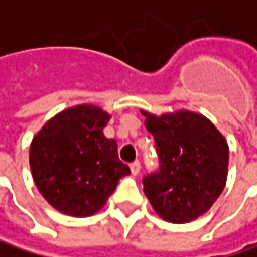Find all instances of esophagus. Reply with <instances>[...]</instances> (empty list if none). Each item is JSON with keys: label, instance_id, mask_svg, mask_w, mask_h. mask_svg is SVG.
I'll use <instances>...</instances> for the list:
<instances>
[{"label": "esophagus", "instance_id": "esophagus-1", "mask_svg": "<svg viewBox=\"0 0 257 257\" xmlns=\"http://www.w3.org/2000/svg\"><path fill=\"white\" fill-rule=\"evenodd\" d=\"M131 173H133L134 176H137V174L140 173V162H139V160H136V162L131 163Z\"/></svg>", "mask_w": 257, "mask_h": 257}]
</instances>
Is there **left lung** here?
Wrapping results in <instances>:
<instances>
[{"label": "left lung", "instance_id": "left-lung-1", "mask_svg": "<svg viewBox=\"0 0 257 257\" xmlns=\"http://www.w3.org/2000/svg\"><path fill=\"white\" fill-rule=\"evenodd\" d=\"M142 114L160 159L159 173L143 179L148 200L166 222L196 220L225 188L230 159L226 139L205 115L193 111Z\"/></svg>", "mask_w": 257, "mask_h": 257}]
</instances>
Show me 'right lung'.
<instances>
[{
    "label": "right lung",
    "instance_id": "add662e5",
    "mask_svg": "<svg viewBox=\"0 0 257 257\" xmlns=\"http://www.w3.org/2000/svg\"><path fill=\"white\" fill-rule=\"evenodd\" d=\"M111 115L95 104L58 112L35 134L29 151L34 182L55 210L87 217L101 210L118 180L131 173L117 142L103 134Z\"/></svg>",
    "mask_w": 257,
    "mask_h": 257
}]
</instances>
